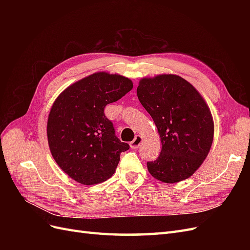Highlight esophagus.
Listing matches in <instances>:
<instances>
[{
    "instance_id": "obj_1",
    "label": "esophagus",
    "mask_w": 250,
    "mask_h": 250,
    "mask_svg": "<svg viewBox=\"0 0 250 250\" xmlns=\"http://www.w3.org/2000/svg\"><path fill=\"white\" fill-rule=\"evenodd\" d=\"M142 137L141 135H137V137L134 138V140L132 141V142H130V147L132 148V149H137V148H139L140 147V145H141V143H142Z\"/></svg>"
}]
</instances>
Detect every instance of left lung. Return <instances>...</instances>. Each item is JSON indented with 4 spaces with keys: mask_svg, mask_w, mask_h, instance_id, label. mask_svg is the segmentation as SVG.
I'll list each match as a JSON object with an SVG mask.
<instances>
[{
    "mask_svg": "<svg viewBox=\"0 0 250 250\" xmlns=\"http://www.w3.org/2000/svg\"><path fill=\"white\" fill-rule=\"evenodd\" d=\"M137 94L162 141L161 154L147 162L148 171L167 184L188 178L206 160L213 143L214 123L206 101L191 83L176 75L143 78Z\"/></svg>",
    "mask_w": 250,
    "mask_h": 250,
    "instance_id": "left-lung-1",
    "label": "left lung"
}]
</instances>
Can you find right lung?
Returning a JSON list of instances; mask_svg holds the SVG:
<instances>
[{
    "instance_id": "add662e5",
    "label": "right lung",
    "mask_w": 250,
    "mask_h": 250,
    "mask_svg": "<svg viewBox=\"0 0 250 250\" xmlns=\"http://www.w3.org/2000/svg\"><path fill=\"white\" fill-rule=\"evenodd\" d=\"M120 75L95 73L65 88L50 110L47 125L52 156L77 183L90 186L112 176L120 155L129 149L121 142L104 108L132 89Z\"/></svg>"
}]
</instances>
